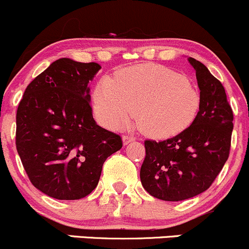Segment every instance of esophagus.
<instances>
[{
  "label": "esophagus",
  "mask_w": 249,
  "mask_h": 249,
  "mask_svg": "<svg viewBox=\"0 0 249 249\" xmlns=\"http://www.w3.org/2000/svg\"><path fill=\"white\" fill-rule=\"evenodd\" d=\"M133 141H135V137H132V136H123V143H124V145H126V144H129Z\"/></svg>",
  "instance_id": "obj_1"
}]
</instances>
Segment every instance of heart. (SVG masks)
I'll return each instance as SVG.
<instances>
[{
    "label": "heart",
    "mask_w": 249,
    "mask_h": 249,
    "mask_svg": "<svg viewBox=\"0 0 249 249\" xmlns=\"http://www.w3.org/2000/svg\"><path fill=\"white\" fill-rule=\"evenodd\" d=\"M200 93L187 76L160 65H141L105 78L93 92L94 111L105 125L124 126L132 112L142 133L169 138L190 126L200 111Z\"/></svg>",
    "instance_id": "heart-1"
}]
</instances>
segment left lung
<instances>
[{"instance_id": "obj_1", "label": "left lung", "mask_w": 249, "mask_h": 249, "mask_svg": "<svg viewBox=\"0 0 249 249\" xmlns=\"http://www.w3.org/2000/svg\"><path fill=\"white\" fill-rule=\"evenodd\" d=\"M201 105L188 129L173 138L145 141L141 182L151 196L163 201H183L206 191L228 160L233 131V111L225 87L196 59Z\"/></svg>"}]
</instances>
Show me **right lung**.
<instances>
[{"mask_svg": "<svg viewBox=\"0 0 249 249\" xmlns=\"http://www.w3.org/2000/svg\"><path fill=\"white\" fill-rule=\"evenodd\" d=\"M100 65L62 58L27 86L16 113V149L32 184L56 200H80L98 185L119 135L97 125L89 81Z\"/></svg>", "mask_w": 249, "mask_h": 249, "instance_id": "right-lung-1", "label": "right lung"}]
</instances>
